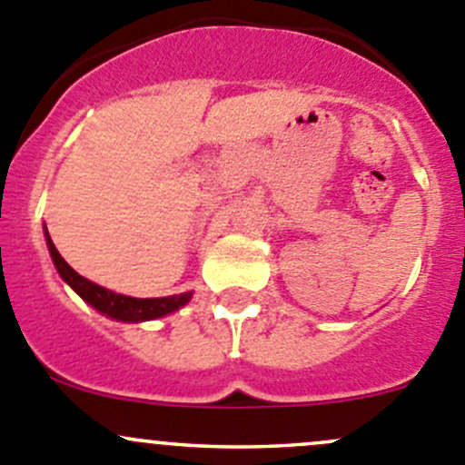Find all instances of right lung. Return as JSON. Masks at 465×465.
I'll list each match as a JSON object with an SVG mask.
<instances>
[{
	"label": "right lung",
	"mask_w": 465,
	"mask_h": 465,
	"mask_svg": "<svg viewBox=\"0 0 465 465\" xmlns=\"http://www.w3.org/2000/svg\"><path fill=\"white\" fill-rule=\"evenodd\" d=\"M45 236H47L49 254H52V261L54 265H56L63 282H65L67 286L81 297V300L88 302L93 309H97L99 313L108 315V318L123 320V322L156 320L173 313V311L182 309V306L188 304V300H191L193 292H182V295H170V297H129V295H120V292L108 291V288L104 286H97V283L81 277L79 272H74V270L65 263V259L58 254L56 245H54L52 238H49L47 229H45Z\"/></svg>",
	"instance_id": "right-lung-1"
}]
</instances>
